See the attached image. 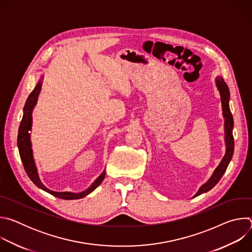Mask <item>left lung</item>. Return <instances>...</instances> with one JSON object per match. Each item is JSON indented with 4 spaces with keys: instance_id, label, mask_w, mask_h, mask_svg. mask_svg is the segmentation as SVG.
<instances>
[{
    "instance_id": "1",
    "label": "left lung",
    "mask_w": 252,
    "mask_h": 252,
    "mask_svg": "<svg viewBox=\"0 0 252 252\" xmlns=\"http://www.w3.org/2000/svg\"><path fill=\"white\" fill-rule=\"evenodd\" d=\"M215 83H217V87L220 93L221 96V105H222V114L224 117V132H225V145H226V153L224 158H222L221 162L220 165L217 167V169L214 170L213 174L211 177L208 179V182L205 183L194 196H197L203 192H206L210 190L215 185H217L223 173L225 172L229 161L232 158L233 156V151H234V139H233V134H232V128H233V118L229 109V90L226 85V83L223 81L221 77H218L217 80H215Z\"/></svg>"
}]
</instances>
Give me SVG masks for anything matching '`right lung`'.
I'll return each mask as SVG.
<instances>
[{
  "mask_svg": "<svg viewBox=\"0 0 252 252\" xmlns=\"http://www.w3.org/2000/svg\"><path fill=\"white\" fill-rule=\"evenodd\" d=\"M42 89V82L40 81L38 83V85L35 86V88L33 89V91L30 94L26 104L24 106V116L22 119V122L20 124V127H19V133H18V148H19V153H20V157L21 159L23 161V165L24 168L28 174V176L30 177L31 181L37 186L38 188H40L41 189L49 192L50 194L62 198V199H79V198H83L86 195H88L89 193H91L92 191H94L103 181V178L105 176V171L103 170L102 173L95 179V182L85 191L79 192V193H74V192H68V191H63V192H57V191H53L49 189H47L40 181L39 175H38V171H37V167H35L34 161H33V158H32V145H31V139H30V130L32 127V112L33 106L37 103L38 100V96L40 94Z\"/></svg>",
  "mask_w": 252,
  "mask_h": 252,
  "instance_id": "right-lung-1",
  "label": "right lung"
}]
</instances>
